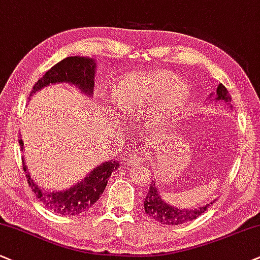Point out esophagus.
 Wrapping results in <instances>:
<instances>
[{"instance_id":"obj_1","label":"esophagus","mask_w":260,"mask_h":260,"mask_svg":"<svg viewBox=\"0 0 260 260\" xmlns=\"http://www.w3.org/2000/svg\"><path fill=\"white\" fill-rule=\"evenodd\" d=\"M127 160H129V162L131 164H140L141 161H142V158H141V154L140 153H135V152H131L129 156H127Z\"/></svg>"}]
</instances>
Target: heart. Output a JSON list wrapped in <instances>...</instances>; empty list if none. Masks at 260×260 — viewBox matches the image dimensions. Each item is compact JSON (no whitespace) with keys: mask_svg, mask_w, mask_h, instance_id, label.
<instances>
[{"mask_svg":"<svg viewBox=\"0 0 260 260\" xmlns=\"http://www.w3.org/2000/svg\"><path fill=\"white\" fill-rule=\"evenodd\" d=\"M112 98L121 113L142 115L147 126L159 130L183 111L190 98V85L174 72H141L121 79L112 90Z\"/></svg>","mask_w":260,"mask_h":260,"instance_id":"heart-1","label":"heart"}]
</instances>
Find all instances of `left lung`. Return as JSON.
I'll return each instance as SVG.
<instances>
[{
	"instance_id": "1",
	"label": "left lung",
	"mask_w": 260,
	"mask_h": 260,
	"mask_svg": "<svg viewBox=\"0 0 260 260\" xmlns=\"http://www.w3.org/2000/svg\"><path fill=\"white\" fill-rule=\"evenodd\" d=\"M208 100L224 102L226 105L232 102L229 91L226 90V88L223 84H218L216 94L211 92L210 96H208ZM214 201L216 200H213L210 204L203 205V206L191 208H181L174 206V205H170L168 201L161 198L158 185L153 181L145 201H143V206H145L146 213L148 214L150 218L158 220V222L162 224H168V225H178V224H183L185 222H189V220L198 218Z\"/></svg>"
}]
</instances>
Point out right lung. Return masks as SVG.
<instances>
[{
  "mask_svg": "<svg viewBox=\"0 0 260 260\" xmlns=\"http://www.w3.org/2000/svg\"><path fill=\"white\" fill-rule=\"evenodd\" d=\"M96 67L98 65L91 57L78 55L66 57L53 66L49 71H47L41 79H38L30 96L52 84L63 83V84L75 85L82 94L92 98ZM19 145L21 150H24V142L21 139L19 140ZM22 168L26 172L28 185L44 206L57 214L75 216L89 210L100 199L111 175L119 168V161L114 159L101 162L100 165L95 166L82 181L77 182L76 184L63 190L40 187L27 171L24 158H22Z\"/></svg>",
  "mask_w": 260,
  "mask_h": 260,
  "instance_id": "1",
  "label": "right lung"
}]
</instances>
